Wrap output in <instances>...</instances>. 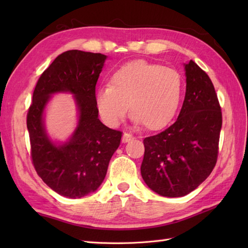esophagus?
Instances as JSON below:
<instances>
[{
	"instance_id": "34e87169",
	"label": "esophagus",
	"mask_w": 248,
	"mask_h": 248,
	"mask_svg": "<svg viewBox=\"0 0 248 248\" xmlns=\"http://www.w3.org/2000/svg\"><path fill=\"white\" fill-rule=\"evenodd\" d=\"M132 140V135H131L130 133H127V132H124V135H123V143H127V141H129V140Z\"/></svg>"
}]
</instances>
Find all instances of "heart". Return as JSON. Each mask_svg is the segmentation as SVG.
<instances>
[{
    "instance_id": "b5f03b06",
    "label": "heart",
    "mask_w": 248,
    "mask_h": 248,
    "mask_svg": "<svg viewBox=\"0 0 248 248\" xmlns=\"http://www.w3.org/2000/svg\"><path fill=\"white\" fill-rule=\"evenodd\" d=\"M182 89L183 80L177 70L143 60L132 61L113 73L109 85L98 89L96 107L109 127H116L130 108L135 124L156 131L175 117Z\"/></svg>"
}]
</instances>
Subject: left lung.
I'll list each match as a JSON object with an SVG mask.
<instances>
[{
    "label": "left lung",
    "instance_id": "1",
    "mask_svg": "<svg viewBox=\"0 0 248 248\" xmlns=\"http://www.w3.org/2000/svg\"><path fill=\"white\" fill-rule=\"evenodd\" d=\"M186 76V98L176 123L144 140L141 177L165 197L194 191L212 172L218 155L223 119L213 83L192 60Z\"/></svg>",
    "mask_w": 248,
    "mask_h": 248
}]
</instances>
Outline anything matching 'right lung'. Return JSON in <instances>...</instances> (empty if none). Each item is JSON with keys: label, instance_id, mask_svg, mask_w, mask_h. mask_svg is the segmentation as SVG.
<instances>
[{"label": "right lung", "instance_id": "1", "mask_svg": "<svg viewBox=\"0 0 248 248\" xmlns=\"http://www.w3.org/2000/svg\"><path fill=\"white\" fill-rule=\"evenodd\" d=\"M107 55L80 50L60 54L41 73L28 116L31 157L43 181L57 194L81 198L101 186L123 133L98 118L96 84ZM75 94L79 124L69 142L57 146L44 131L43 110L52 93Z\"/></svg>", "mask_w": 248, "mask_h": 248}]
</instances>
